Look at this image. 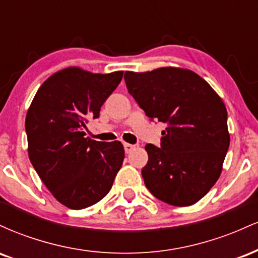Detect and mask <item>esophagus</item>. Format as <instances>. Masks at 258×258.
Segmentation results:
<instances>
[{"label": "esophagus", "mask_w": 258, "mask_h": 258, "mask_svg": "<svg viewBox=\"0 0 258 258\" xmlns=\"http://www.w3.org/2000/svg\"><path fill=\"white\" fill-rule=\"evenodd\" d=\"M123 148H125L126 153H131L132 150L135 149V146H132V144H128V143H125L123 144Z\"/></svg>", "instance_id": "obj_1"}]
</instances>
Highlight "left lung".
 <instances>
[{
    "mask_svg": "<svg viewBox=\"0 0 258 258\" xmlns=\"http://www.w3.org/2000/svg\"><path fill=\"white\" fill-rule=\"evenodd\" d=\"M128 93L152 120L167 123L161 146L147 144L142 170L154 197L190 206L220 178L230 143L227 109L214 88L184 68L125 73Z\"/></svg>",
    "mask_w": 258,
    "mask_h": 258,
    "instance_id": "left-lung-1",
    "label": "left lung"
}]
</instances>
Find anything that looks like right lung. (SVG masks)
<instances>
[{
    "instance_id": "right-lung-1",
    "label": "right lung",
    "mask_w": 258,
    "mask_h": 258,
    "mask_svg": "<svg viewBox=\"0 0 258 258\" xmlns=\"http://www.w3.org/2000/svg\"><path fill=\"white\" fill-rule=\"evenodd\" d=\"M122 75L65 68L41 85L26 112L29 159L53 197L69 209L102 200L125 159L121 142L85 137L87 122L99 116Z\"/></svg>"
}]
</instances>
